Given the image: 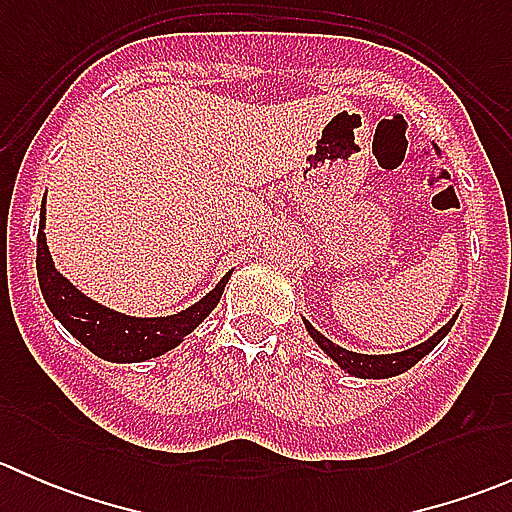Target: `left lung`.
<instances>
[{
    "instance_id": "8db88e82",
    "label": "left lung",
    "mask_w": 512,
    "mask_h": 512,
    "mask_svg": "<svg viewBox=\"0 0 512 512\" xmlns=\"http://www.w3.org/2000/svg\"><path fill=\"white\" fill-rule=\"evenodd\" d=\"M456 317L458 314H453V317L448 319V322L443 324V327L438 329L433 337H428L426 342H421V344H416V347L404 349V352H396V354L349 352V349L339 347V344H334L332 339L324 337L322 332H317V329H314L304 317H302V322H304V329L309 332V337L314 339V344H319V349H322V352L327 354L329 359L339 366V369H344L347 374L356 376V379H391V376H399V374H404V371H409L411 366L418 364V361L423 359V356L431 354L433 349L441 344V339L451 332V327L456 324Z\"/></svg>"
}]
</instances>
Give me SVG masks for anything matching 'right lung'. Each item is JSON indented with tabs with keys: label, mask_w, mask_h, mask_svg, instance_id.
Returning a JSON list of instances; mask_svg holds the SVG:
<instances>
[{
	"label": "right lung",
	"mask_w": 512,
	"mask_h": 512,
	"mask_svg": "<svg viewBox=\"0 0 512 512\" xmlns=\"http://www.w3.org/2000/svg\"><path fill=\"white\" fill-rule=\"evenodd\" d=\"M46 198L39 213V237H36V275L44 294L46 307L64 324L71 337L79 339L89 352L113 364H136V361L156 359L185 342L190 332L218 307L230 272L210 289L205 297L185 307L183 312L168 317H131L116 312L96 299L86 297L71 280L56 270L46 245Z\"/></svg>",
	"instance_id": "right-lung-1"
}]
</instances>
